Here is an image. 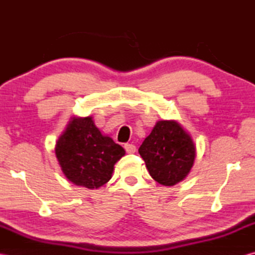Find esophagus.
I'll use <instances>...</instances> for the list:
<instances>
[{
	"instance_id": "1",
	"label": "esophagus",
	"mask_w": 255,
	"mask_h": 255,
	"mask_svg": "<svg viewBox=\"0 0 255 255\" xmlns=\"http://www.w3.org/2000/svg\"><path fill=\"white\" fill-rule=\"evenodd\" d=\"M125 150H126L127 153H134L136 152V145L132 143H126L125 144Z\"/></svg>"
}]
</instances>
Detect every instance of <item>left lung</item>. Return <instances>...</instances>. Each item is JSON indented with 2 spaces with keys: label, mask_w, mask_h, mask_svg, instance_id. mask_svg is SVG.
<instances>
[{
  "label": "left lung",
  "mask_w": 255,
  "mask_h": 255,
  "mask_svg": "<svg viewBox=\"0 0 255 255\" xmlns=\"http://www.w3.org/2000/svg\"><path fill=\"white\" fill-rule=\"evenodd\" d=\"M151 177L161 185L173 186L185 180L196 158L191 134L175 121L156 122L139 148Z\"/></svg>",
  "instance_id": "8db88e82"
}]
</instances>
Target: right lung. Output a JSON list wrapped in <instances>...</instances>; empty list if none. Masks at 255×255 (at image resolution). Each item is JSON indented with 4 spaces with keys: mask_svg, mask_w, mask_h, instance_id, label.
I'll return each instance as SVG.
<instances>
[{
    "mask_svg": "<svg viewBox=\"0 0 255 255\" xmlns=\"http://www.w3.org/2000/svg\"><path fill=\"white\" fill-rule=\"evenodd\" d=\"M55 152L70 182L97 189L111 180L114 165L126 151L100 131L92 116H73L58 138Z\"/></svg>",
    "mask_w": 255,
    "mask_h": 255,
    "instance_id": "1",
    "label": "right lung"
}]
</instances>
